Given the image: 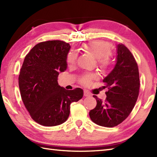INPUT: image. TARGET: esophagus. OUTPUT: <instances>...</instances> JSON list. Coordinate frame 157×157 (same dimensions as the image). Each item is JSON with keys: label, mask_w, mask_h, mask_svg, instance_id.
<instances>
[{"label": "esophagus", "mask_w": 157, "mask_h": 157, "mask_svg": "<svg viewBox=\"0 0 157 157\" xmlns=\"http://www.w3.org/2000/svg\"><path fill=\"white\" fill-rule=\"evenodd\" d=\"M84 96H91L90 93H89L88 91H86V90H84Z\"/></svg>", "instance_id": "obj_1"}]
</instances>
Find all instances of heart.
I'll return each instance as SVG.
<instances>
[{"label": "heart", "mask_w": 157, "mask_h": 157, "mask_svg": "<svg viewBox=\"0 0 157 157\" xmlns=\"http://www.w3.org/2000/svg\"><path fill=\"white\" fill-rule=\"evenodd\" d=\"M82 48L86 52L90 53L97 59L98 64L102 70L108 69L111 65L109 55L111 53V48L109 43L101 40L92 41L83 44ZM77 57V53L75 51H71L68 53L67 56V61L69 65H73L75 64ZM92 78V75H86L82 79L81 82L82 84H88Z\"/></svg>", "instance_id": "heart-1"}]
</instances>
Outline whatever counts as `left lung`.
I'll return each mask as SVG.
<instances>
[{"instance_id": "left-lung-1", "label": "left lung", "mask_w": 157, "mask_h": 157, "mask_svg": "<svg viewBox=\"0 0 157 157\" xmlns=\"http://www.w3.org/2000/svg\"><path fill=\"white\" fill-rule=\"evenodd\" d=\"M109 89L106 101L94 95L97 104L89 113L92 121L98 125L113 128L128 117L138 97L140 77L137 63L129 49L123 44L117 45L116 63L103 79Z\"/></svg>"}]
</instances>
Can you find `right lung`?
Instances as JSON below:
<instances>
[{
    "mask_svg": "<svg viewBox=\"0 0 157 157\" xmlns=\"http://www.w3.org/2000/svg\"><path fill=\"white\" fill-rule=\"evenodd\" d=\"M71 46L61 40L38 43L25 57L19 75L22 101L32 118L44 126H56L68 119L70 105L84 95L81 88L67 90L57 78L67 68Z\"/></svg>",
    "mask_w": 157,
    "mask_h": 157,
    "instance_id": "obj_1",
    "label": "right lung"
}]
</instances>
